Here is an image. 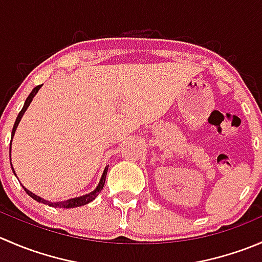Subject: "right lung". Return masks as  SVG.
I'll list each match as a JSON object with an SVG mask.
<instances>
[{
	"mask_svg": "<svg viewBox=\"0 0 262 262\" xmlns=\"http://www.w3.org/2000/svg\"><path fill=\"white\" fill-rule=\"evenodd\" d=\"M40 87H41V84H39V86H36L35 89H34L33 91L30 92V95H29V96H28V99H26L25 104H24V106H23V109H21V112L18 113V115H17V118H16V121H15V124H14V128H12V134H11V138H14V134H15V132H16V128H17L18 123H20L21 118H23V115L25 114L26 109H28V107H29V105H30V102L33 101L34 96H35V95L38 94V91H39V89H40ZM11 142H12V141H11ZM10 158H11V143H10ZM107 168H109V166H106V167H105V170H104V173H102V176H101V180H100L99 185H97V187H96V189L94 190V191H91V192H90V194L82 195V196H78V198H73V199H68V200H64V202L50 203L49 200H46V199H43V198H40V196H38V195L33 194V192H31L30 190H28V189H26V187H24V186H23V187H24V190H25V191H26V194H28L29 196H31V198H33L34 200H36V202H39V203H43V204H47V205H49V207H53V208H64V209H70V208H77V207H82V205H86V204H89V203H91L92 200H94L95 198H96L97 195L100 194V192H101L102 187H104V184H105V179H106ZM12 171H14V168H12ZM14 173H15V171H14ZM15 175H16V173H15Z\"/></svg>",
	"mask_w": 262,
	"mask_h": 262,
	"instance_id": "right-lung-1",
	"label": "right lung"
}]
</instances>
